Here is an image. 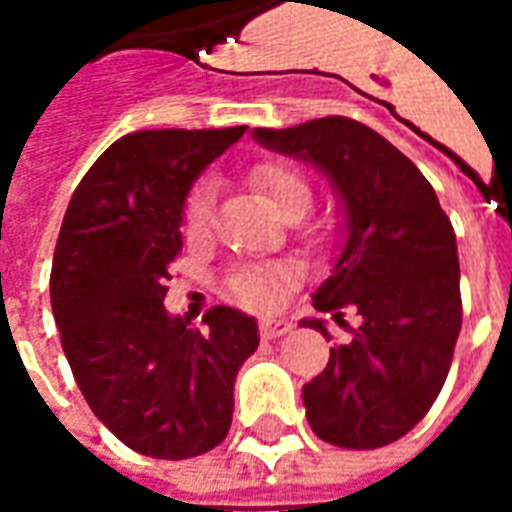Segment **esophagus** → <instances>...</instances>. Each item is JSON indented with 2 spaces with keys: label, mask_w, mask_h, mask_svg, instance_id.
Returning a JSON list of instances; mask_svg holds the SVG:
<instances>
[{
  "label": "esophagus",
  "mask_w": 512,
  "mask_h": 512,
  "mask_svg": "<svg viewBox=\"0 0 512 512\" xmlns=\"http://www.w3.org/2000/svg\"><path fill=\"white\" fill-rule=\"evenodd\" d=\"M290 332V323L285 318H266V321H260V337L263 340H277L282 334Z\"/></svg>",
  "instance_id": "obj_1"
}]
</instances>
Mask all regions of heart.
<instances>
[{
  "instance_id": "b5f03b06",
  "label": "heart",
  "mask_w": 512,
  "mask_h": 512,
  "mask_svg": "<svg viewBox=\"0 0 512 512\" xmlns=\"http://www.w3.org/2000/svg\"><path fill=\"white\" fill-rule=\"evenodd\" d=\"M252 186L277 208L285 219H299L310 211L312 183L310 178L285 161H266L252 169ZM183 233L189 241H205L213 230V186L211 180H200L183 202ZM293 268L288 266H244L227 279V293L249 310L274 307L279 293L293 282Z\"/></svg>"
}]
</instances>
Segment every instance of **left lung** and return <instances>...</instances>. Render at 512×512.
<instances>
[{"instance_id": "1", "label": "left lung", "mask_w": 512, "mask_h": 512, "mask_svg": "<svg viewBox=\"0 0 512 512\" xmlns=\"http://www.w3.org/2000/svg\"><path fill=\"white\" fill-rule=\"evenodd\" d=\"M260 145L304 158L332 180L345 246L315 310L345 323L321 376L304 384L312 433L345 450H376L417 425L439 397L461 334V268L447 213L425 175L392 142L351 117L255 128ZM329 332L323 321H304Z\"/></svg>"}]
</instances>
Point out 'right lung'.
Here are the masks:
<instances>
[{"instance_id":"1","label":"right lung","mask_w":512,"mask_h":512,"mask_svg":"<svg viewBox=\"0 0 512 512\" xmlns=\"http://www.w3.org/2000/svg\"><path fill=\"white\" fill-rule=\"evenodd\" d=\"M158 128L117 139L73 191L51 263L62 351L93 414L134 452L183 461L222 444L257 323L233 307L205 332L164 310L180 216L202 169L244 136Z\"/></svg>"}]
</instances>
